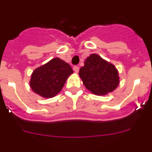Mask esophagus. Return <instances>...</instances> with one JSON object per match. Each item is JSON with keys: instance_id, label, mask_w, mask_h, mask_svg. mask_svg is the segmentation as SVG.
Instances as JSON below:
<instances>
[{"instance_id": "34e87169", "label": "esophagus", "mask_w": 152, "mask_h": 152, "mask_svg": "<svg viewBox=\"0 0 152 152\" xmlns=\"http://www.w3.org/2000/svg\"><path fill=\"white\" fill-rule=\"evenodd\" d=\"M73 69H74V71H75V72H76V73H77V72H79V67L77 66V65L74 66Z\"/></svg>"}]
</instances>
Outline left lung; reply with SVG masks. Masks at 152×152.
Wrapping results in <instances>:
<instances>
[{
  "label": "left lung",
  "mask_w": 152,
  "mask_h": 152,
  "mask_svg": "<svg viewBox=\"0 0 152 152\" xmlns=\"http://www.w3.org/2000/svg\"><path fill=\"white\" fill-rule=\"evenodd\" d=\"M79 76L86 88L96 95L112 92L119 83L116 67L96 54L87 58L84 65L79 71Z\"/></svg>",
  "instance_id": "left-lung-1"
}]
</instances>
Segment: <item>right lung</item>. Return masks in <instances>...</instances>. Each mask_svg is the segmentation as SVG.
Here are the masks:
<instances>
[{
    "mask_svg": "<svg viewBox=\"0 0 152 152\" xmlns=\"http://www.w3.org/2000/svg\"><path fill=\"white\" fill-rule=\"evenodd\" d=\"M72 73L73 70L68 63L58 58H52L33 72L29 81L30 88L43 97H53L62 89Z\"/></svg>",
    "mask_w": 152,
    "mask_h": 152,
    "instance_id": "obj_1",
    "label": "right lung"
}]
</instances>
